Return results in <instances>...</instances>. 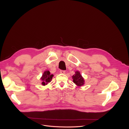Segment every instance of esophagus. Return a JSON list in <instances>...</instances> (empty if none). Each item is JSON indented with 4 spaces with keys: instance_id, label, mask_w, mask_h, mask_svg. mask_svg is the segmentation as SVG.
I'll use <instances>...</instances> for the list:
<instances>
[{
    "instance_id": "34e87169",
    "label": "esophagus",
    "mask_w": 129,
    "mask_h": 129,
    "mask_svg": "<svg viewBox=\"0 0 129 129\" xmlns=\"http://www.w3.org/2000/svg\"><path fill=\"white\" fill-rule=\"evenodd\" d=\"M59 72H60V73H61V74H65V71H63V70H60V71H59Z\"/></svg>"
}]
</instances>
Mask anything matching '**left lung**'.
<instances>
[{"instance_id": "1", "label": "left lung", "mask_w": 129, "mask_h": 129, "mask_svg": "<svg viewBox=\"0 0 129 129\" xmlns=\"http://www.w3.org/2000/svg\"><path fill=\"white\" fill-rule=\"evenodd\" d=\"M75 74L72 76L73 82L78 86H82L85 84V79L81 75L80 72L76 71Z\"/></svg>"}]
</instances>
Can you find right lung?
<instances>
[{
    "instance_id": "add662e5",
    "label": "right lung",
    "mask_w": 129,
    "mask_h": 129,
    "mask_svg": "<svg viewBox=\"0 0 129 129\" xmlns=\"http://www.w3.org/2000/svg\"><path fill=\"white\" fill-rule=\"evenodd\" d=\"M53 76V74H51L49 71L47 70L44 71L43 74H42V77L40 78L42 81L41 84L43 86H45L47 85V84L51 82Z\"/></svg>"
}]
</instances>
